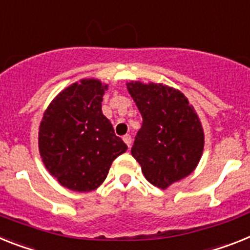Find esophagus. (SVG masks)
Wrapping results in <instances>:
<instances>
[{
	"label": "esophagus",
	"instance_id": "1",
	"mask_svg": "<svg viewBox=\"0 0 250 250\" xmlns=\"http://www.w3.org/2000/svg\"><path fill=\"white\" fill-rule=\"evenodd\" d=\"M123 141H125V144L127 145V146H128V147H131V144H132V138H131V136H129V135L123 136Z\"/></svg>",
	"mask_w": 250,
	"mask_h": 250
}]
</instances>
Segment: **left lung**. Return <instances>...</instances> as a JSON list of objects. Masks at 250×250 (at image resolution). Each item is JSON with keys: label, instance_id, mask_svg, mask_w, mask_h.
Wrapping results in <instances>:
<instances>
[{"label": "left lung", "instance_id": "left-lung-1", "mask_svg": "<svg viewBox=\"0 0 250 250\" xmlns=\"http://www.w3.org/2000/svg\"><path fill=\"white\" fill-rule=\"evenodd\" d=\"M127 89L144 121L131 154L145 178L167 189L200 163L205 145L201 121L189 100L174 87L131 81Z\"/></svg>", "mask_w": 250, "mask_h": 250}]
</instances>
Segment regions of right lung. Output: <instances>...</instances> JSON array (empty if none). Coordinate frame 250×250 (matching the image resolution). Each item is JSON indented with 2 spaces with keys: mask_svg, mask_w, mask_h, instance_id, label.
<instances>
[{
  "mask_svg": "<svg viewBox=\"0 0 250 250\" xmlns=\"http://www.w3.org/2000/svg\"><path fill=\"white\" fill-rule=\"evenodd\" d=\"M108 85L83 79L58 94L39 125V152L44 167L61 186L90 192L105 180L113 160L127 151L102 112Z\"/></svg>",
  "mask_w": 250,
  "mask_h": 250,
  "instance_id": "obj_1",
  "label": "right lung"
}]
</instances>
